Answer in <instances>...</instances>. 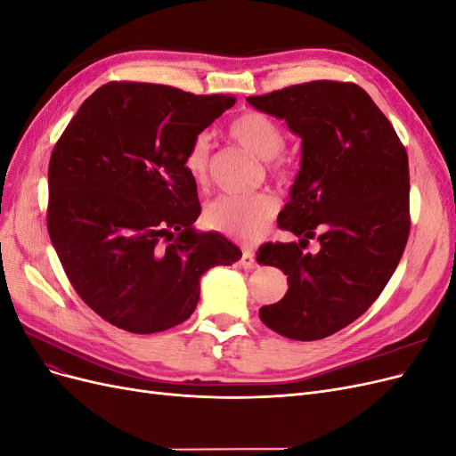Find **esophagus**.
<instances>
[{
    "instance_id": "1",
    "label": "esophagus",
    "mask_w": 456,
    "mask_h": 456,
    "mask_svg": "<svg viewBox=\"0 0 456 456\" xmlns=\"http://www.w3.org/2000/svg\"><path fill=\"white\" fill-rule=\"evenodd\" d=\"M241 265L245 270H255L256 268V260H255V253L251 249H243L241 255Z\"/></svg>"
}]
</instances>
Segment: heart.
Segmentation results:
<instances>
[{
	"mask_svg": "<svg viewBox=\"0 0 456 456\" xmlns=\"http://www.w3.org/2000/svg\"><path fill=\"white\" fill-rule=\"evenodd\" d=\"M228 134L243 148L266 161L268 173L273 178H287L289 169L280 151L285 146V134L280 123L265 112L245 110L230 121ZM211 167V139L207 133H198L190 141L184 154V169L198 186L209 181ZM280 209L278 198L268 191L249 196H223L207 203L203 223L211 230L232 240L251 243L265 233Z\"/></svg>",
	"mask_w": 456,
	"mask_h": 456,
	"instance_id": "obj_1",
	"label": "heart"
}]
</instances>
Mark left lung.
Listing matches in <instances>:
<instances>
[{
  "label": "left lung",
  "mask_w": 456,
  "mask_h": 456,
  "mask_svg": "<svg viewBox=\"0 0 456 456\" xmlns=\"http://www.w3.org/2000/svg\"><path fill=\"white\" fill-rule=\"evenodd\" d=\"M302 139V165L278 226L300 241L266 243L258 265L283 270L289 291L262 323L293 340L335 335L365 314L405 251L409 159L395 129L352 81L317 79L247 96ZM310 239L322 247L301 251Z\"/></svg>",
  "instance_id": "obj_1"
}]
</instances>
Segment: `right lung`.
Segmentation results:
<instances>
[{
    "mask_svg": "<svg viewBox=\"0 0 456 456\" xmlns=\"http://www.w3.org/2000/svg\"><path fill=\"white\" fill-rule=\"evenodd\" d=\"M236 102L142 81H110L79 106L49 161L47 230L81 300L136 335L191 315L200 278L241 251L196 232L198 186L184 154Z\"/></svg>",
    "mask_w": 456,
    "mask_h": 456,
    "instance_id": "1",
    "label": "right lung"
}]
</instances>
